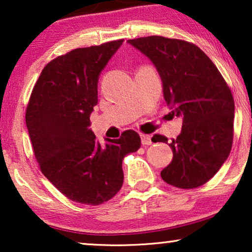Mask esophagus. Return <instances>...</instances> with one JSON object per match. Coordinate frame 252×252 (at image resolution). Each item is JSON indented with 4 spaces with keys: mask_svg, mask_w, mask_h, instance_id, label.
<instances>
[{
    "mask_svg": "<svg viewBox=\"0 0 252 252\" xmlns=\"http://www.w3.org/2000/svg\"><path fill=\"white\" fill-rule=\"evenodd\" d=\"M141 142H142L143 146H149V144L153 143V140H151L150 135H144V134H142L141 135Z\"/></svg>",
    "mask_w": 252,
    "mask_h": 252,
    "instance_id": "34e87169",
    "label": "esophagus"
}]
</instances>
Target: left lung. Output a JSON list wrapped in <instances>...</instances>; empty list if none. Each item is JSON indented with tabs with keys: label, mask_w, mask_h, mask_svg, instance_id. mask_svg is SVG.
<instances>
[{
	"label": "left lung",
	"mask_w": 252,
	"mask_h": 252,
	"mask_svg": "<svg viewBox=\"0 0 252 252\" xmlns=\"http://www.w3.org/2000/svg\"><path fill=\"white\" fill-rule=\"evenodd\" d=\"M156 66L164 98L182 128L168 146L173 159L160 172L166 184L182 189L208 182L225 160L233 144L234 98L213 62L194 43L164 36L128 40ZM154 142L167 143L155 134Z\"/></svg>",
	"instance_id": "1"
}]
</instances>
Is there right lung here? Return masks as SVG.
<instances>
[{"label":"right lung","mask_w":252,"mask_h":252,"mask_svg":"<svg viewBox=\"0 0 252 252\" xmlns=\"http://www.w3.org/2000/svg\"><path fill=\"white\" fill-rule=\"evenodd\" d=\"M124 40L78 48L49 62L26 108V126L40 170L71 201L88 205L111 199L124 182L123 159L141 147L125 130L105 146L89 128L99 74Z\"/></svg>","instance_id":"obj_1"}]
</instances>
